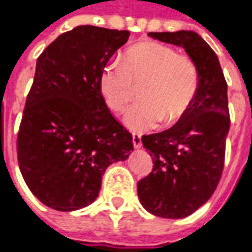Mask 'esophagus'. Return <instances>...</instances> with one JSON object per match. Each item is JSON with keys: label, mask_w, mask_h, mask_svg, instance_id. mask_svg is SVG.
Listing matches in <instances>:
<instances>
[{"label": "esophagus", "mask_w": 252, "mask_h": 252, "mask_svg": "<svg viewBox=\"0 0 252 252\" xmlns=\"http://www.w3.org/2000/svg\"><path fill=\"white\" fill-rule=\"evenodd\" d=\"M132 140H133V146H134L136 149L142 147V136H140L139 133H133Z\"/></svg>", "instance_id": "obj_1"}]
</instances>
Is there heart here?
I'll return each instance as SVG.
<instances>
[{"mask_svg":"<svg viewBox=\"0 0 252 252\" xmlns=\"http://www.w3.org/2000/svg\"><path fill=\"white\" fill-rule=\"evenodd\" d=\"M142 86V100L125 115L133 132L155 129L161 120L180 119L194 100L198 88V69L187 55L158 42H142L126 51L123 61L107 62L99 78V88L107 107L123 112Z\"/></svg>","mask_w":252,"mask_h":252,"instance_id":"obj_1","label":"heart"}]
</instances>
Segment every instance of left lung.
<instances>
[{"mask_svg":"<svg viewBox=\"0 0 252 252\" xmlns=\"http://www.w3.org/2000/svg\"><path fill=\"white\" fill-rule=\"evenodd\" d=\"M149 36L183 46L198 69V88L190 107L167 130L142 136L153 170L137 183L142 206L163 219L194 213L220 182L230 129L227 82L219 58L193 31L150 32Z\"/></svg>","mask_w":252,"mask_h":252,"instance_id":"left-lung-1","label":"left lung"}]
</instances>
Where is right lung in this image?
I'll list each match as a JSON object with an SVG mask.
<instances>
[{
  "mask_svg": "<svg viewBox=\"0 0 252 252\" xmlns=\"http://www.w3.org/2000/svg\"><path fill=\"white\" fill-rule=\"evenodd\" d=\"M129 35L81 25L59 35L36 59L17 155L28 189L48 207L73 211L94 203L107 166L133 150L132 134L99 88L105 65Z\"/></svg>",
  "mask_w": 252,
  "mask_h": 252,
  "instance_id": "obj_1",
  "label": "right lung"
}]
</instances>
